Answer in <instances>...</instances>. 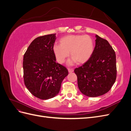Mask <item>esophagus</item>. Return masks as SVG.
<instances>
[{"instance_id": "34e87169", "label": "esophagus", "mask_w": 131, "mask_h": 131, "mask_svg": "<svg viewBox=\"0 0 131 131\" xmlns=\"http://www.w3.org/2000/svg\"><path fill=\"white\" fill-rule=\"evenodd\" d=\"M69 73H73L74 72V69L73 68H68Z\"/></svg>"}]
</instances>
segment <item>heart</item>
<instances>
[{"mask_svg": "<svg viewBox=\"0 0 131 131\" xmlns=\"http://www.w3.org/2000/svg\"><path fill=\"white\" fill-rule=\"evenodd\" d=\"M60 45L56 44L53 51L57 61L63 63L69 56L73 59L70 64L76 62L84 64L92 56L94 52V43L92 38L88 35H69L61 38Z\"/></svg>", "mask_w": 131, "mask_h": 131, "instance_id": "1", "label": "heart"}]
</instances>
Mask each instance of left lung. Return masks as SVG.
Returning <instances> with one entry per match:
<instances>
[{
	"label": "left lung",
	"instance_id": "left-lung-1",
	"mask_svg": "<svg viewBox=\"0 0 131 131\" xmlns=\"http://www.w3.org/2000/svg\"><path fill=\"white\" fill-rule=\"evenodd\" d=\"M96 45L92 56L75 68L78 88L86 96H102L111 89L117 75L116 54L105 39L96 35Z\"/></svg>",
	"mask_w": 131,
	"mask_h": 131
}]
</instances>
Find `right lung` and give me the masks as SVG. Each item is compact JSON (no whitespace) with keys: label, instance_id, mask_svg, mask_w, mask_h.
<instances>
[{"label":"right lung","instance_id":"add662e5","mask_svg":"<svg viewBox=\"0 0 131 131\" xmlns=\"http://www.w3.org/2000/svg\"><path fill=\"white\" fill-rule=\"evenodd\" d=\"M56 34L35 38L23 56V79L27 89L43 100L55 97L68 70L56 62L53 47Z\"/></svg>","mask_w":131,"mask_h":131}]
</instances>
